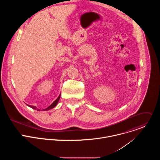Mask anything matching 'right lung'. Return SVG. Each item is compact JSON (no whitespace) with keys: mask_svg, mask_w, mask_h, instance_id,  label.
Masks as SVG:
<instances>
[{"mask_svg":"<svg viewBox=\"0 0 160 160\" xmlns=\"http://www.w3.org/2000/svg\"><path fill=\"white\" fill-rule=\"evenodd\" d=\"M60 96H61V94L59 96V97L49 106V107H48L47 108H45V109H42V111H48V110H49V109H52V108H54L56 105H57V104L58 103V102H59V99H60ZM28 105V104H27ZM28 106H29V107H30V108H33V109H37V111H40V109H37V107L36 106H31V105H28Z\"/></svg>","mask_w":160,"mask_h":160,"instance_id":"add662e5","label":"right lung"}]
</instances>
